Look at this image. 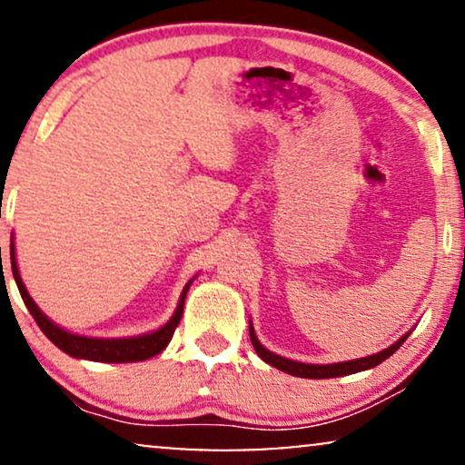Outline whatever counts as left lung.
Returning a JSON list of instances; mask_svg holds the SVG:
<instances>
[{
    "instance_id": "1",
    "label": "left lung",
    "mask_w": 465,
    "mask_h": 465,
    "mask_svg": "<svg viewBox=\"0 0 465 465\" xmlns=\"http://www.w3.org/2000/svg\"><path fill=\"white\" fill-rule=\"evenodd\" d=\"M250 339H252V345H253V349H256V353L260 355V358H262L266 364L275 366L277 371H283V372L292 374V377H301V379H332V377H345V374L361 372V371H368V368L379 366L381 361H385L391 353H396L398 349L402 347V342L409 339V334H404L402 339H398L391 347L383 349V351L368 355V358H360V360H351V361H339V364H302V361L282 358V355L272 353L266 347L260 345L258 336L252 328V322H250Z\"/></svg>"
}]
</instances>
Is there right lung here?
<instances>
[{"label":"right lung","instance_id":"1","mask_svg":"<svg viewBox=\"0 0 465 465\" xmlns=\"http://www.w3.org/2000/svg\"><path fill=\"white\" fill-rule=\"evenodd\" d=\"M10 256H12V275H15V282L18 285V292H21L25 307L29 309V313L34 315V320L44 334L48 336L50 341L54 342L61 351L78 360H93V361H114V364H123V361H142L150 360L163 351L164 347L169 345L171 336H173L177 323L182 320L183 313V301H186V294L190 290V283L183 288L180 302H177L175 313L171 315V320L164 323L163 328L154 330L150 334H139V336H126V339H94V336H80L74 332H67L56 326L53 320H48L46 315L42 313L40 307L34 302V298L29 296L27 288H25L21 272H18L16 258H15V243L10 245Z\"/></svg>","mask_w":465,"mask_h":465}]
</instances>
